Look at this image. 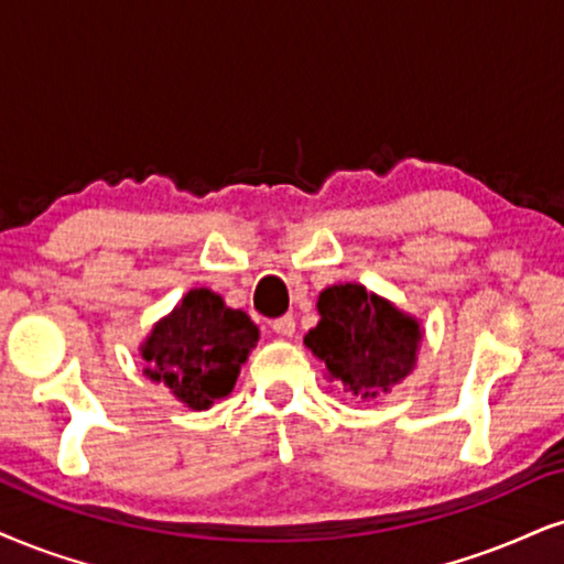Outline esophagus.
I'll list each match as a JSON object with an SVG mask.
<instances>
[{
	"mask_svg": "<svg viewBox=\"0 0 564 564\" xmlns=\"http://www.w3.org/2000/svg\"><path fill=\"white\" fill-rule=\"evenodd\" d=\"M271 329H274L280 337H293L295 335V318L293 316L274 318V322H271Z\"/></svg>",
	"mask_w": 564,
	"mask_h": 564,
	"instance_id": "1",
	"label": "esophagus"
}]
</instances>
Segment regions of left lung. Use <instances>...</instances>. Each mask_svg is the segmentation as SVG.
Segmentation results:
<instances>
[{"mask_svg":"<svg viewBox=\"0 0 564 564\" xmlns=\"http://www.w3.org/2000/svg\"><path fill=\"white\" fill-rule=\"evenodd\" d=\"M316 308L322 322L303 343L345 392L373 400L413 371L421 324L384 297L368 293L364 284L343 282L326 288Z\"/></svg>","mask_w":564,"mask_h":564,"instance_id":"left-lung-1","label":"left lung"}]
</instances>
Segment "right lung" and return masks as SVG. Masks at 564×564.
<instances>
[{
	"mask_svg": "<svg viewBox=\"0 0 564 564\" xmlns=\"http://www.w3.org/2000/svg\"><path fill=\"white\" fill-rule=\"evenodd\" d=\"M256 343L259 326L246 311L227 308L221 295L196 288L145 337L143 373L187 408L206 410L232 392Z\"/></svg>",
	"mask_w": 564,
	"mask_h": 564,
	"instance_id": "1",
	"label": "right lung"
}]
</instances>
